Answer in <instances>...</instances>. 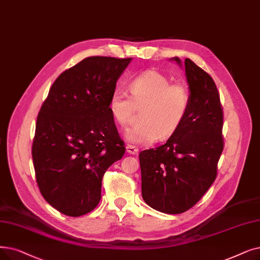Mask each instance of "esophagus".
Here are the masks:
<instances>
[{"label":"esophagus","instance_id":"34e87169","mask_svg":"<svg viewBox=\"0 0 260 260\" xmlns=\"http://www.w3.org/2000/svg\"><path fill=\"white\" fill-rule=\"evenodd\" d=\"M126 152H127L128 154H132V155H137V154L139 153V150H138L135 145L127 144V146H126Z\"/></svg>","mask_w":260,"mask_h":260}]
</instances>
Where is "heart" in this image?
I'll list each match as a JSON object with an SVG mask.
<instances>
[{"instance_id":"obj_1","label":"heart","mask_w":260,"mask_h":260,"mask_svg":"<svg viewBox=\"0 0 260 260\" xmlns=\"http://www.w3.org/2000/svg\"><path fill=\"white\" fill-rule=\"evenodd\" d=\"M129 95L115 89L108 101L110 115L122 128H126L136 112L142 108L140 121L126 133L134 144L146 145L157 138L167 139L185 121L191 103V92L185 83H171L158 71H145L128 84Z\"/></svg>"}]
</instances>
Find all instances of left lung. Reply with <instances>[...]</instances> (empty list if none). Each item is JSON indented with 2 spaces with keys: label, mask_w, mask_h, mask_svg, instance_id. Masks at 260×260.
I'll use <instances>...</instances> for the list:
<instances>
[{
  "label": "left lung",
  "mask_w": 260,
  "mask_h": 260,
  "mask_svg": "<svg viewBox=\"0 0 260 260\" xmlns=\"http://www.w3.org/2000/svg\"><path fill=\"white\" fill-rule=\"evenodd\" d=\"M180 63L179 58H173ZM185 70L191 103L179 128L155 149L139 154L144 202L165 213L193 207L218 174L224 149L223 109L212 77L189 58Z\"/></svg>",
  "instance_id": "obj_1"
}]
</instances>
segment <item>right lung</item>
<instances>
[{
    "label": "right lung",
    "mask_w": 260,
    "mask_h": 260,
    "mask_svg": "<svg viewBox=\"0 0 260 260\" xmlns=\"http://www.w3.org/2000/svg\"><path fill=\"white\" fill-rule=\"evenodd\" d=\"M131 60L83 59L56 78L40 108L31 146L37 185L66 216L98 206L106 170L125 153L108 101Z\"/></svg>",
    "instance_id": "add662e5"
}]
</instances>
